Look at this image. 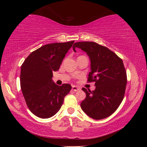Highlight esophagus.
I'll return each instance as SVG.
<instances>
[{
  "mask_svg": "<svg viewBox=\"0 0 147 147\" xmlns=\"http://www.w3.org/2000/svg\"><path fill=\"white\" fill-rule=\"evenodd\" d=\"M72 89H73V90L74 91H78L80 88H78V87L75 86H73V87H72Z\"/></svg>",
  "mask_w": 147,
  "mask_h": 147,
  "instance_id": "esophagus-1",
  "label": "esophagus"
}]
</instances>
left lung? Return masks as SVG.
I'll return each mask as SVG.
<instances>
[{
    "label": "left lung",
    "instance_id": "left-lung-1",
    "mask_svg": "<svg viewBox=\"0 0 147 147\" xmlns=\"http://www.w3.org/2000/svg\"><path fill=\"white\" fill-rule=\"evenodd\" d=\"M86 53L91 63L89 82H94L95 89L83 88L86 97L80 107L89 117L100 120L115 112L124 98L127 83L123 60L106 47L91 41L76 42L73 47Z\"/></svg>",
    "mask_w": 147,
    "mask_h": 147
}]
</instances>
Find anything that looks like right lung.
<instances>
[{
  "mask_svg": "<svg viewBox=\"0 0 147 147\" xmlns=\"http://www.w3.org/2000/svg\"><path fill=\"white\" fill-rule=\"evenodd\" d=\"M74 41L45 45L32 52L21 65V88L31 112L48 119L61 108L65 96L72 88L69 84L59 86L53 80V72L59 70Z\"/></svg>",
  "mask_w": 147,
  "mask_h": 147,
  "instance_id": "add662e5",
  "label": "right lung"
}]
</instances>
